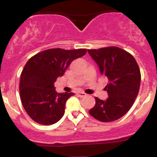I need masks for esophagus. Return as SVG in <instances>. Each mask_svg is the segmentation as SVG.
Wrapping results in <instances>:
<instances>
[{
  "label": "esophagus",
  "mask_w": 157,
  "mask_h": 157,
  "mask_svg": "<svg viewBox=\"0 0 157 157\" xmlns=\"http://www.w3.org/2000/svg\"><path fill=\"white\" fill-rule=\"evenodd\" d=\"M77 96L79 97H84V96H86V94L85 93H83V92H79V93H77Z\"/></svg>",
  "instance_id": "1"
}]
</instances>
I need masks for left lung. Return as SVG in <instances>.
I'll return each instance as SVG.
<instances>
[{
	"label": "left lung",
	"instance_id": "left-lung-1",
	"mask_svg": "<svg viewBox=\"0 0 157 157\" xmlns=\"http://www.w3.org/2000/svg\"><path fill=\"white\" fill-rule=\"evenodd\" d=\"M88 52L102 75L109 80L105 87L109 97L105 101L95 98L96 104L89 113L102 122L119 119L129 111L138 94L141 78L138 64L132 55L118 47L88 49Z\"/></svg>",
	"mask_w": 157,
	"mask_h": 157
}]
</instances>
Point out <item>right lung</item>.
<instances>
[{"mask_svg": "<svg viewBox=\"0 0 157 157\" xmlns=\"http://www.w3.org/2000/svg\"><path fill=\"white\" fill-rule=\"evenodd\" d=\"M86 53L85 48H51L39 52L27 61L20 77V96L23 108L33 121L49 125L62 118L66 102L74 93H58L54 83L64 75L74 59Z\"/></svg>", "mask_w": 157, "mask_h": 157, "instance_id": "right-lung-1", "label": "right lung"}]
</instances>
